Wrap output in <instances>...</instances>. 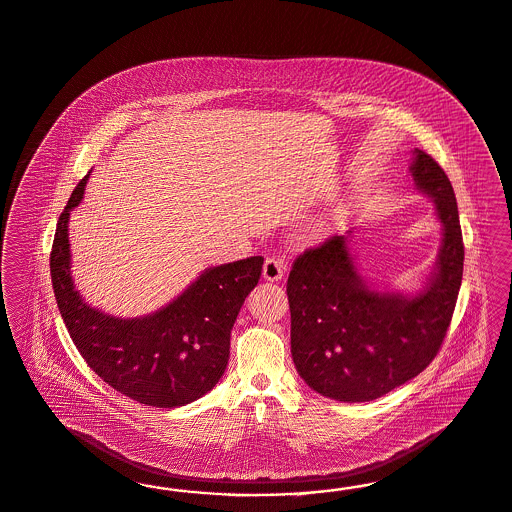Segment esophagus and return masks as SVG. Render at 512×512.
<instances>
[{
    "label": "esophagus",
    "mask_w": 512,
    "mask_h": 512,
    "mask_svg": "<svg viewBox=\"0 0 512 512\" xmlns=\"http://www.w3.org/2000/svg\"><path fill=\"white\" fill-rule=\"evenodd\" d=\"M285 272V265L282 259L276 257H266L265 265H263V278L268 282H278Z\"/></svg>",
    "instance_id": "34e87169"
}]
</instances>
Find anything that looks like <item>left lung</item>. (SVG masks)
Wrapping results in <instances>:
<instances>
[{
	"label": "left lung",
	"instance_id": "8db88e82",
	"mask_svg": "<svg viewBox=\"0 0 512 512\" xmlns=\"http://www.w3.org/2000/svg\"><path fill=\"white\" fill-rule=\"evenodd\" d=\"M410 172L437 204L442 246L435 272L416 297L372 291L361 280L346 236H331L295 259L287 280L291 353L300 378L321 395L365 403L403 386L437 357L463 276V238L452 183L416 149Z\"/></svg>",
	"mask_w": 512,
	"mask_h": 512
}]
</instances>
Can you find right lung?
I'll list each match as a JSON object with an SVG mask.
<instances>
[{"label": "right lung", "instance_id": "add662e5", "mask_svg": "<svg viewBox=\"0 0 512 512\" xmlns=\"http://www.w3.org/2000/svg\"><path fill=\"white\" fill-rule=\"evenodd\" d=\"M89 176L79 181L60 213L51 251L54 297L71 340L92 371L141 405L176 408L193 403L227 369L232 325L259 283L265 259L247 257L208 268L151 316H107L81 299L71 282L68 221Z\"/></svg>", "mask_w": 512, "mask_h": 512}]
</instances>
